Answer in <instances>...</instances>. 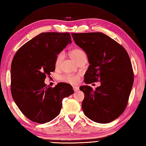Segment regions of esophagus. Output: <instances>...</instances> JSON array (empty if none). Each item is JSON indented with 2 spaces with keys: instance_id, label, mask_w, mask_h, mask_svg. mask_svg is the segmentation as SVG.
Masks as SVG:
<instances>
[{
  "instance_id": "1",
  "label": "esophagus",
  "mask_w": 146,
  "mask_h": 146,
  "mask_svg": "<svg viewBox=\"0 0 146 146\" xmlns=\"http://www.w3.org/2000/svg\"><path fill=\"white\" fill-rule=\"evenodd\" d=\"M73 90L75 92H77L79 90V87H78V86H73Z\"/></svg>"
}]
</instances>
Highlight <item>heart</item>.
<instances>
[{
    "mask_svg": "<svg viewBox=\"0 0 146 146\" xmlns=\"http://www.w3.org/2000/svg\"><path fill=\"white\" fill-rule=\"evenodd\" d=\"M70 55L74 61L77 63L83 60H86V55L85 51L80 48H75L71 49L70 52ZM64 58V53L63 52H59L56 56L54 60V66L56 68H58L60 66ZM61 81L66 82L71 84H76L80 82V76L78 75H64L60 76Z\"/></svg>",
    "mask_w": 146,
    "mask_h": 146,
    "instance_id": "heart-1",
    "label": "heart"
}]
</instances>
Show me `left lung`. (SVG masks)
<instances>
[{"mask_svg":"<svg viewBox=\"0 0 146 146\" xmlns=\"http://www.w3.org/2000/svg\"><path fill=\"white\" fill-rule=\"evenodd\" d=\"M71 36L88 58L85 83L101 82L95 90L88 85L80 87L85 94L83 112L94 122L109 123L124 111L128 104L134 78L129 54L122 45L102 33Z\"/></svg>","mask_w":146,"mask_h":146,"instance_id":"8db88e82","label":"left lung"}]
</instances>
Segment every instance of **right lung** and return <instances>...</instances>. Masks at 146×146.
<instances>
[{
    "label": "right lung",
    "instance_id": "obj_1",
    "mask_svg": "<svg viewBox=\"0 0 146 146\" xmlns=\"http://www.w3.org/2000/svg\"><path fill=\"white\" fill-rule=\"evenodd\" d=\"M68 33H42L25 43L11 64V91L15 104L27 119L44 123L60 113L62 100L73 94L71 85L46 86V76L55 70L56 56L71 43Z\"/></svg>",
    "mask_w": 146,
    "mask_h": 146
}]
</instances>
